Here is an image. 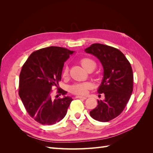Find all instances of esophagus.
I'll return each instance as SVG.
<instances>
[{
    "label": "esophagus",
    "instance_id": "esophagus-1",
    "mask_svg": "<svg viewBox=\"0 0 153 153\" xmlns=\"http://www.w3.org/2000/svg\"><path fill=\"white\" fill-rule=\"evenodd\" d=\"M76 98H79V99H82V100H85L87 98L85 96H76Z\"/></svg>",
    "mask_w": 153,
    "mask_h": 153
}]
</instances>
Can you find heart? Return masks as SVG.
<instances>
[{"mask_svg":"<svg viewBox=\"0 0 153 153\" xmlns=\"http://www.w3.org/2000/svg\"><path fill=\"white\" fill-rule=\"evenodd\" d=\"M80 64L84 68L86 71H89L90 70H94L96 67V63L93 60L88 58L84 57L80 59ZM69 73V68L68 66H66L64 68L62 75L64 77H66ZM92 84L89 82L85 83H78V84H73L70 87V91L73 94L77 95H84L86 94L88 90L91 89Z\"/></svg>","mask_w":153,"mask_h":153,"instance_id":"obj_1","label":"heart"}]
</instances>
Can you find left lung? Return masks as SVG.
<instances>
[{
    "instance_id": "obj_1",
    "label": "left lung",
    "mask_w": 153,
    "mask_h": 153,
    "mask_svg": "<svg viewBox=\"0 0 153 153\" xmlns=\"http://www.w3.org/2000/svg\"><path fill=\"white\" fill-rule=\"evenodd\" d=\"M85 52L98 58L103 68V78L98 88L104 100L90 112L94 119L108 122L122 113L133 92V70L131 64L119 50L100 43L91 45Z\"/></svg>"
}]
</instances>
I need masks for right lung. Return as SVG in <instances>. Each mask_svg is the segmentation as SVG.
I'll use <instances>...</instances> for the list:
<instances>
[{
	"mask_svg": "<svg viewBox=\"0 0 153 153\" xmlns=\"http://www.w3.org/2000/svg\"><path fill=\"white\" fill-rule=\"evenodd\" d=\"M73 52L59 47L41 48L32 52L22 66L18 93L30 116L41 124H54L67 113L73 99L64 96L67 92L58 84L64 62ZM53 86L58 87V93L64 98H52Z\"/></svg>",
	"mask_w": 153,
	"mask_h": 153,
	"instance_id": "obj_1",
	"label": "right lung"
}]
</instances>
